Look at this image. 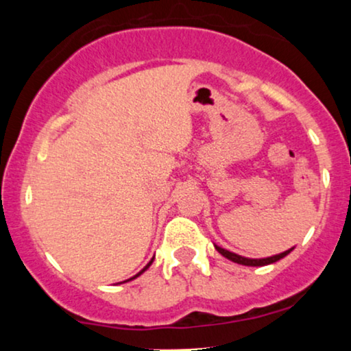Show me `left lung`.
<instances>
[{"instance_id":"1","label":"left lung","mask_w":351,"mask_h":351,"mask_svg":"<svg viewBox=\"0 0 351 351\" xmlns=\"http://www.w3.org/2000/svg\"><path fill=\"white\" fill-rule=\"evenodd\" d=\"M214 247L217 249V252L222 254L223 257H227L228 261H232V262H234V263H239V265H247V267H263V265H270V263H275V262L280 261V258L286 257L287 254H289V252L292 251V249H294V247H291V249H287V251H285V252L276 254V256H271V257H265V258H247V257L238 256V254H234V252H230V251H227V249L217 246V244H214Z\"/></svg>"}]
</instances>
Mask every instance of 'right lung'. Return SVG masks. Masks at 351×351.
Returning <instances> with one entry per match:
<instances>
[{"instance_id": "add662e5", "label": "right lung", "mask_w": 351, "mask_h": 351, "mask_svg": "<svg viewBox=\"0 0 351 351\" xmlns=\"http://www.w3.org/2000/svg\"><path fill=\"white\" fill-rule=\"evenodd\" d=\"M152 262H153V258H152V261H150V262H148V263H147V265H145V268H143V270H141V271H138L136 276H132V278H131V280H136V278H137V276H141V275H142V273H143V271H145V270H147V268L152 265ZM131 280H126V281H123V282H128V281H131Z\"/></svg>"}]
</instances>
